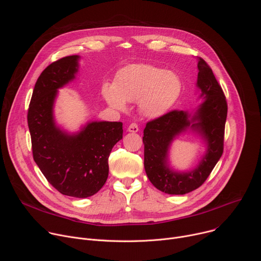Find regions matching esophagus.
<instances>
[{
    "label": "esophagus",
    "instance_id": "esophagus-1",
    "mask_svg": "<svg viewBox=\"0 0 261 261\" xmlns=\"http://www.w3.org/2000/svg\"><path fill=\"white\" fill-rule=\"evenodd\" d=\"M128 132H131V133H136V132H138V130H139V128H138V126H137V124H135V123H132L131 125H129V127H128Z\"/></svg>",
    "mask_w": 261,
    "mask_h": 261
}]
</instances>
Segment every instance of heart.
Listing matches in <instances>:
<instances>
[{
    "mask_svg": "<svg viewBox=\"0 0 261 261\" xmlns=\"http://www.w3.org/2000/svg\"><path fill=\"white\" fill-rule=\"evenodd\" d=\"M182 82L173 71L137 64L124 68L115 84L105 83L102 95L109 106L125 110L127 102H138L139 113L147 119L164 116L178 100Z\"/></svg>",
    "mask_w": 261,
    "mask_h": 261,
    "instance_id": "obj_1",
    "label": "heart"
}]
</instances>
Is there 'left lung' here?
Returning a JSON list of instances; mask_svg holds the SVG:
<instances>
[{
	"label": "left lung",
	"mask_w": 261,
	"mask_h": 261,
	"mask_svg": "<svg viewBox=\"0 0 261 261\" xmlns=\"http://www.w3.org/2000/svg\"><path fill=\"white\" fill-rule=\"evenodd\" d=\"M196 87L202 103L193 111L172 110L148 122L143 130L144 169L155 187L171 195L192 192L204 182L223 154L227 117V103L210 66L197 59ZM192 130L206 143V152L191 171L177 172L169 164L172 141L180 134Z\"/></svg>",
	"instance_id": "left-lung-1"
}]
</instances>
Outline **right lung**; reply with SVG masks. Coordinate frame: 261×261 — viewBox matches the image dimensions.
Here are the masks:
<instances>
[{
  "instance_id": "right-lung-1",
  "label": "right lung",
  "mask_w": 261,
  "mask_h": 261,
  "mask_svg": "<svg viewBox=\"0 0 261 261\" xmlns=\"http://www.w3.org/2000/svg\"><path fill=\"white\" fill-rule=\"evenodd\" d=\"M80 56L62 58L46 67L36 82L28 111L33 157L60 193L86 198L96 194L108 176V157L123 138L121 122H88L70 133L55 119L59 89L76 77Z\"/></svg>"
}]
</instances>
